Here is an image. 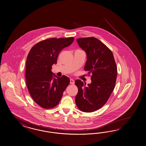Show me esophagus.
Instances as JSON below:
<instances>
[{
  "label": "esophagus",
  "mask_w": 146,
  "mask_h": 146,
  "mask_svg": "<svg viewBox=\"0 0 146 146\" xmlns=\"http://www.w3.org/2000/svg\"><path fill=\"white\" fill-rule=\"evenodd\" d=\"M74 81L73 79H70V84H74Z\"/></svg>",
  "instance_id": "34e87169"
}]
</instances>
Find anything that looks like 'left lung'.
<instances>
[{"label": "left lung", "instance_id": "obj_1", "mask_svg": "<svg viewBox=\"0 0 146 146\" xmlns=\"http://www.w3.org/2000/svg\"><path fill=\"white\" fill-rule=\"evenodd\" d=\"M76 41L86 54L84 70L92 75L91 83L87 86L80 80H75L78 88L75 103L80 110L92 112L107 103L115 87L117 68L111 50L99 39L91 37Z\"/></svg>", "mask_w": 146, "mask_h": 146}]
</instances>
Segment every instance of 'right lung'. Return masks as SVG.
<instances>
[{"instance_id": "add662e5", "label": "right lung", "mask_w": 146, "mask_h": 146, "mask_svg": "<svg viewBox=\"0 0 146 146\" xmlns=\"http://www.w3.org/2000/svg\"><path fill=\"white\" fill-rule=\"evenodd\" d=\"M74 37L52 38L40 41L31 48L26 63L25 78L29 92L39 106L50 109L60 102L70 80L52 72L60 51L70 46Z\"/></svg>"}]
</instances>
